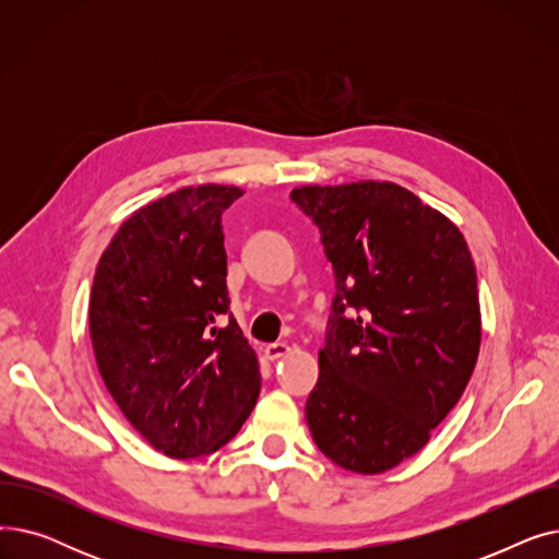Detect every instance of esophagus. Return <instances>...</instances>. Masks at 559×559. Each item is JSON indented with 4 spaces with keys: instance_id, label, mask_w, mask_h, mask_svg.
Returning <instances> with one entry per match:
<instances>
[{
    "instance_id": "1",
    "label": "esophagus",
    "mask_w": 559,
    "mask_h": 559,
    "mask_svg": "<svg viewBox=\"0 0 559 559\" xmlns=\"http://www.w3.org/2000/svg\"><path fill=\"white\" fill-rule=\"evenodd\" d=\"M287 354H289V346L285 342H274L264 346V358L267 360H278V358H285Z\"/></svg>"
}]
</instances>
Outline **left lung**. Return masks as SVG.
Listing matches in <instances>:
<instances>
[{"mask_svg": "<svg viewBox=\"0 0 559 559\" xmlns=\"http://www.w3.org/2000/svg\"><path fill=\"white\" fill-rule=\"evenodd\" d=\"M289 199L335 274L306 421L346 472L383 474L428 444L474 373V258L449 217L390 181L304 186Z\"/></svg>", "mask_w": 559, "mask_h": 559, "instance_id": "obj_1", "label": "left lung"}]
</instances>
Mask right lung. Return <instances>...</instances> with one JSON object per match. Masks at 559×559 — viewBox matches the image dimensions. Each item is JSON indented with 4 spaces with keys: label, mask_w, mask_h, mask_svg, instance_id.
<instances>
[{
    "label": "right lung",
    "mask_w": 559,
    "mask_h": 559,
    "mask_svg": "<svg viewBox=\"0 0 559 559\" xmlns=\"http://www.w3.org/2000/svg\"><path fill=\"white\" fill-rule=\"evenodd\" d=\"M235 186L181 188L135 211L91 295L99 373L156 451L188 460L238 435L260 392L255 350L228 312L222 213Z\"/></svg>",
    "instance_id": "obj_1"
}]
</instances>
